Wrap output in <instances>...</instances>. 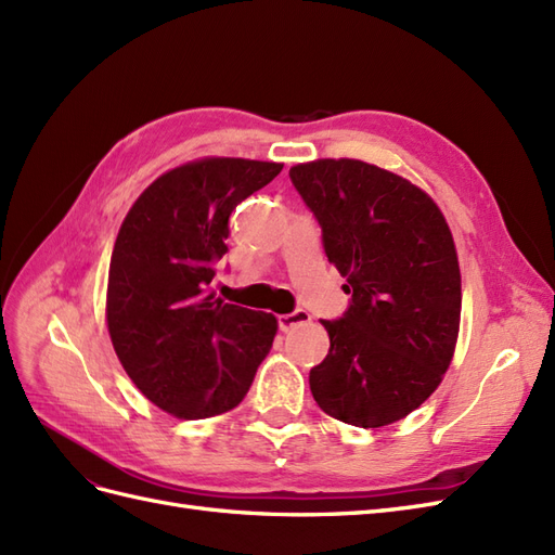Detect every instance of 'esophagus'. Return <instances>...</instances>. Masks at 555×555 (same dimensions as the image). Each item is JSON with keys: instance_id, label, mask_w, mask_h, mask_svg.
Here are the masks:
<instances>
[{"instance_id": "1", "label": "esophagus", "mask_w": 555, "mask_h": 555, "mask_svg": "<svg viewBox=\"0 0 555 555\" xmlns=\"http://www.w3.org/2000/svg\"><path fill=\"white\" fill-rule=\"evenodd\" d=\"M304 324H310V312H306V310H294L289 314H280L278 317V326L284 333L296 328V326H304Z\"/></svg>"}]
</instances>
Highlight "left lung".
<instances>
[{
	"mask_svg": "<svg viewBox=\"0 0 555 555\" xmlns=\"http://www.w3.org/2000/svg\"><path fill=\"white\" fill-rule=\"evenodd\" d=\"M289 178L351 296L340 319H322L331 349L310 391L338 422L389 426L438 389L456 349L461 271L444 215L410 180L359 159L296 164Z\"/></svg>",
	"mask_w": 555,
	"mask_h": 555,
	"instance_id": "8db88e82",
	"label": "left lung"
}]
</instances>
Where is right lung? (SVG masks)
I'll use <instances>...</instances> for the list:
<instances>
[{
  "instance_id": "add662e5",
  "label": "right lung",
  "mask_w": 555,
  "mask_h": 555,
  "mask_svg": "<svg viewBox=\"0 0 555 555\" xmlns=\"http://www.w3.org/2000/svg\"><path fill=\"white\" fill-rule=\"evenodd\" d=\"M282 164L206 157L159 176L117 233L106 322L139 391L178 418L229 412L273 347L278 319L210 292L227 255L229 215Z\"/></svg>"
}]
</instances>
